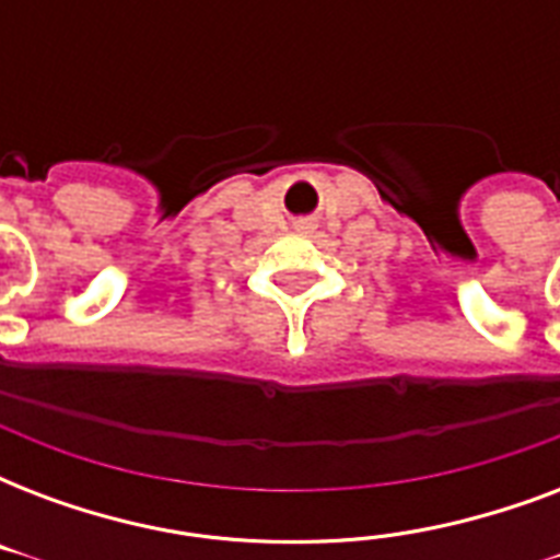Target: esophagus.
<instances>
[{
	"label": "esophagus",
	"instance_id": "34e87169",
	"mask_svg": "<svg viewBox=\"0 0 560 560\" xmlns=\"http://www.w3.org/2000/svg\"><path fill=\"white\" fill-rule=\"evenodd\" d=\"M299 229H305L307 232V229H314V226H311V223H299Z\"/></svg>",
	"mask_w": 560,
	"mask_h": 560
}]
</instances>
